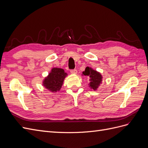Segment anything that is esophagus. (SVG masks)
<instances>
[{
	"label": "esophagus",
	"mask_w": 148,
	"mask_h": 148,
	"mask_svg": "<svg viewBox=\"0 0 148 148\" xmlns=\"http://www.w3.org/2000/svg\"><path fill=\"white\" fill-rule=\"evenodd\" d=\"M70 73L73 75H77L78 73V71L77 70H72L70 71Z\"/></svg>",
	"instance_id": "obj_1"
}]
</instances>
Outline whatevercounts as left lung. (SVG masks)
<instances>
[{
  "mask_svg": "<svg viewBox=\"0 0 148 148\" xmlns=\"http://www.w3.org/2000/svg\"><path fill=\"white\" fill-rule=\"evenodd\" d=\"M83 76L89 77V88L94 91H96L102 83V76L100 72L93 69L92 67L86 66L85 70L83 71Z\"/></svg>",
  "mask_w": 148,
  "mask_h": 148,
  "instance_id": "obj_1",
  "label": "left lung"
}]
</instances>
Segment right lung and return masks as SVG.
Listing matches in <instances>:
<instances>
[{
    "mask_svg": "<svg viewBox=\"0 0 148 148\" xmlns=\"http://www.w3.org/2000/svg\"><path fill=\"white\" fill-rule=\"evenodd\" d=\"M66 76L68 74L65 72L64 69L53 67L48 75L43 79L42 84L48 91L56 93L60 90Z\"/></svg>",
    "mask_w": 148,
    "mask_h": 148,
    "instance_id": "obj_1",
    "label": "right lung"
}]
</instances>
